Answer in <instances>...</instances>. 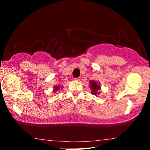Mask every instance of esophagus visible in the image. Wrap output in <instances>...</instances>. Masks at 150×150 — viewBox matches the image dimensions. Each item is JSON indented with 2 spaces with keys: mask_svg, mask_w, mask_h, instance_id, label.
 <instances>
[{
  "mask_svg": "<svg viewBox=\"0 0 150 150\" xmlns=\"http://www.w3.org/2000/svg\"><path fill=\"white\" fill-rule=\"evenodd\" d=\"M75 80H76V81H80V77H77V78H75Z\"/></svg>",
  "mask_w": 150,
  "mask_h": 150,
  "instance_id": "esophagus-1",
  "label": "esophagus"
}]
</instances>
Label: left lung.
Wrapping results in <instances>:
<instances>
[{
	"label": "left lung",
	"mask_w": 150,
	"mask_h": 150,
	"mask_svg": "<svg viewBox=\"0 0 150 150\" xmlns=\"http://www.w3.org/2000/svg\"><path fill=\"white\" fill-rule=\"evenodd\" d=\"M90 88L92 89V94L94 95H97L99 94V92L98 91L100 89V86L99 85V84L97 83L96 81L92 80L90 81Z\"/></svg>",
	"instance_id": "8db88e82"
}]
</instances>
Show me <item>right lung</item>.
Instances as JSON below:
<instances>
[{
    "instance_id": "1",
    "label": "right lung",
    "mask_w": 150,
    "mask_h": 150,
    "mask_svg": "<svg viewBox=\"0 0 150 150\" xmlns=\"http://www.w3.org/2000/svg\"><path fill=\"white\" fill-rule=\"evenodd\" d=\"M58 89H60L59 86H56V87H54V89H53V92H56V91L58 90Z\"/></svg>"
}]
</instances>
